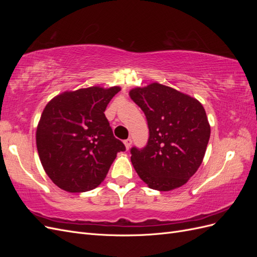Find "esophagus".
Returning a JSON list of instances; mask_svg holds the SVG:
<instances>
[{
  "instance_id": "esophagus-1",
  "label": "esophagus",
  "mask_w": 257,
  "mask_h": 257,
  "mask_svg": "<svg viewBox=\"0 0 257 257\" xmlns=\"http://www.w3.org/2000/svg\"><path fill=\"white\" fill-rule=\"evenodd\" d=\"M123 143H124V145H125L126 150H128L130 148H131V145H132V139H131V138H127V139H125V141H124Z\"/></svg>"
}]
</instances>
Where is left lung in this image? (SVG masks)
<instances>
[{"label":"left lung","instance_id":"obj_1","mask_svg":"<svg viewBox=\"0 0 257 257\" xmlns=\"http://www.w3.org/2000/svg\"><path fill=\"white\" fill-rule=\"evenodd\" d=\"M144 111L149 138L131 149V161L149 188L170 191L188 182L205 157L210 138L206 111L197 99L154 82L130 91Z\"/></svg>","mask_w":257,"mask_h":257}]
</instances>
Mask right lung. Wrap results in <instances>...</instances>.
Wrapping results in <instances>:
<instances>
[{"label": "right lung", "instance_id": "obj_1", "mask_svg": "<svg viewBox=\"0 0 257 257\" xmlns=\"http://www.w3.org/2000/svg\"><path fill=\"white\" fill-rule=\"evenodd\" d=\"M120 90L91 87L64 92L46 105L36 146L46 174L60 189L71 193L95 189L116 153L125 151L104 113Z\"/></svg>", "mask_w": 257, "mask_h": 257}]
</instances>
